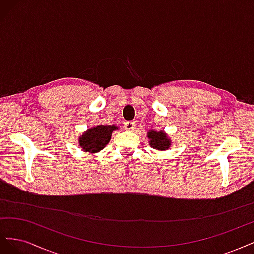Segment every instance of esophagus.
<instances>
[{"instance_id": "obj_1", "label": "esophagus", "mask_w": 254, "mask_h": 254, "mask_svg": "<svg viewBox=\"0 0 254 254\" xmlns=\"http://www.w3.org/2000/svg\"><path fill=\"white\" fill-rule=\"evenodd\" d=\"M124 128L126 130H129V131H132V130L135 129V123L132 121H127L124 123Z\"/></svg>"}]
</instances>
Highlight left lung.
<instances>
[{
	"label": "left lung",
	"mask_w": 254,
	"mask_h": 254,
	"mask_svg": "<svg viewBox=\"0 0 254 254\" xmlns=\"http://www.w3.org/2000/svg\"><path fill=\"white\" fill-rule=\"evenodd\" d=\"M149 139V145L152 148L158 150H166L171 146V139L163 131H155V130H149L147 133Z\"/></svg>",
	"instance_id": "obj_1"
}]
</instances>
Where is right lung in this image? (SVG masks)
<instances>
[{
	"mask_svg": "<svg viewBox=\"0 0 254 254\" xmlns=\"http://www.w3.org/2000/svg\"><path fill=\"white\" fill-rule=\"evenodd\" d=\"M118 127L114 125H97L88 129L79 137V146L87 152L95 153L106 147L111 139V134Z\"/></svg>",
	"mask_w": 254,
	"mask_h": 254,
	"instance_id": "add662e5",
	"label": "right lung"
}]
</instances>
